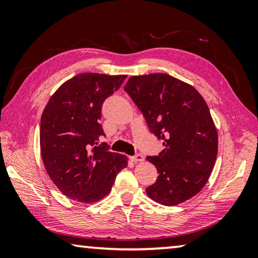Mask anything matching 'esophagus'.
I'll list each match as a JSON object with an SVG mask.
<instances>
[{
	"label": "esophagus",
	"instance_id": "obj_1",
	"mask_svg": "<svg viewBox=\"0 0 258 258\" xmlns=\"http://www.w3.org/2000/svg\"><path fill=\"white\" fill-rule=\"evenodd\" d=\"M131 159H132V161H134V163H137V161H143L145 160V158H143V156L141 154H137L131 157Z\"/></svg>",
	"mask_w": 258,
	"mask_h": 258
}]
</instances>
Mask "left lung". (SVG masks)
Masks as SVG:
<instances>
[{"mask_svg": "<svg viewBox=\"0 0 258 258\" xmlns=\"http://www.w3.org/2000/svg\"><path fill=\"white\" fill-rule=\"evenodd\" d=\"M165 149L148 156L158 172L149 197L175 206L206 184L217 156V131L206 101L194 86L167 74L132 76L124 87Z\"/></svg>", "mask_w": 258, "mask_h": 258, "instance_id": "obj_1", "label": "left lung"}]
</instances>
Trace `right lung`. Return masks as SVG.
Wrapping results in <instances>:
<instances>
[{"label": "right lung", "mask_w": 258, "mask_h": 258, "mask_svg": "<svg viewBox=\"0 0 258 258\" xmlns=\"http://www.w3.org/2000/svg\"><path fill=\"white\" fill-rule=\"evenodd\" d=\"M125 78L80 74L55 91L42 113L40 143L46 172L64 196L80 203L102 199L127 166L124 155L98 143L104 137L102 104Z\"/></svg>", "instance_id": "obj_1"}]
</instances>
